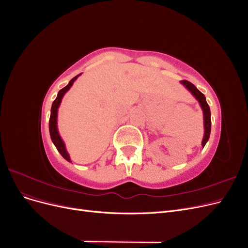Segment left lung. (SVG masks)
<instances>
[{
  "label": "left lung",
  "instance_id": "8db88e82",
  "mask_svg": "<svg viewBox=\"0 0 248 248\" xmlns=\"http://www.w3.org/2000/svg\"><path fill=\"white\" fill-rule=\"evenodd\" d=\"M181 84L188 90V91L193 95L194 98H196L200 106L202 109V116H204V138H202V146L205 147V145L207 144V141L209 140V137H210V132H211V111H210V108L208 106L207 103V100H206V97L205 95L202 94V92H200L199 90L197 89V87L192 85L191 82L187 81V80H182Z\"/></svg>",
  "mask_w": 248,
  "mask_h": 248
}]
</instances>
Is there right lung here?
Returning <instances> with one entry per match:
<instances>
[{
	"label": "right lung",
	"instance_id": "add662e5",
	"mask_svg": "<svg viewBox=\"0 0 248 248\" xmlns=\"http://www.w3.org/2000/svg\"><path fill=\"white\" fill-rule=\"evenodd\" d=\"M80 74L81 73H79L78 76H77V77H74L68 82V85H67L66 87H64L62 90H60L59 93H58L57 98L55 99L54 102H52L51 109H50V118H49V134H50V139H51L52 142H54V145L56 146L58 151L60 152V154H61L64 157V158L67 161H69V162H71L69 153L67 152L65 142L62 140L61 136H60L59 130H58V109L60 108V104H61V102H62V99H63L64 95L71 88V86L73 85V82L77 80V78L80 76Z\"/></svg>",
	"mask_w": 248,
	"mask_h": 248
}]
</instances>
